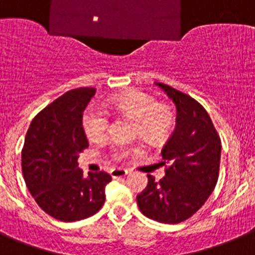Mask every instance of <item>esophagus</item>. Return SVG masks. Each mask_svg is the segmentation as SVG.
<instances>
[{"instance_id": "34e87169", "label": "esophagus", "mask_w": 255, "mask_h": 255, "mask_svg": "<svg viewBox=\"0 0 255 255\" xmlns=\"http://www.w3.org/2000/svg\"><path fill=\"white\" fill-rule=\"evenodd\" d=\"M128 173H129V170L124 169V168H115V169L111 170V176H112L113 178L125 177Z\"/></svg>"}]
</instances>
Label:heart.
Listing matches in <instances>:
<instances>
[{
	"instance_id": "b5f03b06",
	"label": "heart",
	"mask_w": 255,
	"mask_h": 255,
	"mask_svg": "<svg viewBox=\"0 0 255 255\" xmlns=\"http://www.w3.org/2000/svg\"><path fill=\"white\" fill-rule=\"evenodd\" d=\"M107 112L125 116L135 123L138 135L146 142L157 144L168 139L174 125L173 111L169 105L156 100L140 91H129L111 99L105 107ZM82 125L86 135L92 142H100L107 136L108 115L99 108L87 109L83 115ZM125 148H117V157L125 156Z\"/></svg>"
}]
</instances>
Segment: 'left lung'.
I'll return each instance as SVG.
<instances>
[{"mask_svg":"<svg viewBox=\"0 0 255 255\" xmlns=\"http://www.w3.org/2000/svg\"><path fill=\"white\" fill-rule=\"evenodd\" d=\"M176 105V128L161 150L165 176L147 174L136 195L140 212L164 224L184 222L205 205L216 186L222 142L206 109L189 95L155 82Z\"/></svg>","mask_w":255,"mask_h":255,"instance_id":"left-lung-1","label":"left lung"}]
</instances>
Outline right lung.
Listing matches in <instances>:
<instances>
[{
	"instance_id": "1",
	"label": "right lung",
	"mask_w": 255,
	"mask_h": 255,
	"mask_svg": "<svg viewBox=\"0 0 255 255\" xmlns=\"http://www.w3.org/2000/svg\"><path fill=\"white\" fill-rule=\"evenodd\" d=\"M96 90H71L56 99L32 120L22 150V172L40 208L61 222L90 218L103 207L105 172L78 168V157L88 147L82 120Z\"/></svg>"
}]
</instances>
